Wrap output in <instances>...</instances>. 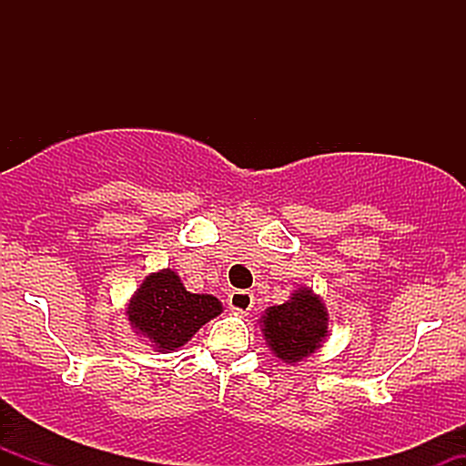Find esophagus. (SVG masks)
Segmentation results:
<instances>
[{
  "label": "esophagus",
  "mask_w": 466,
  "mask_h": 466,
  "mask_svg": "<svg viewBox=\"0 0 466 466\" xmlns=\"http://www.w3.org/2000/svg\"><path fill=\"white\" fill-rule=\"evenodd\" d=\"M228 307L234 313H249L254 307V293L245 291V289H234L228 296Z\"/></svg>",
  "instance_id": "34e87169"
}]
</instances>
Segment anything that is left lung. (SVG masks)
Returning a JSON list of instances; mask_svg holds the SVG:
<instances>
[{
  "label": "left lung",
  "instance_id": "1",
  "mask_svg": "<svg viewBox=\"0 0 466 466\" xmlns=\"http://www.w3.org/2000/svg\"><path fill=\"white\" fill-rule=\"evenodd\" d=\"M329 329L326 309L311 289H300L291 300L269 307L263 318V333L278 360L287 363L302 361L324 339Z\"/></svg>",
  "mask_w": 466,
  "mask_h": 466
}]
</instances>
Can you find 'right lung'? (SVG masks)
I'll return each mask as SVG.
<instances>
[{
    "label": "right lung",
    "mask_w": 466,
    "mask_h": 466,
    "mask_svg": "<svg viewBox=\"0 0 466 466\" xmlns=\"http://www.w3.org/2000/svg\"><path fill=\"white\" fill-rule=\"evenodd\" d=\"M129 319L137 333L148 337L159 350L184 346L208 319L221 313L215 296L190 293L175 271L151 274L129 304Z\"/></svg>",
    "instance_id": "add662e5"
}]
</instances>
